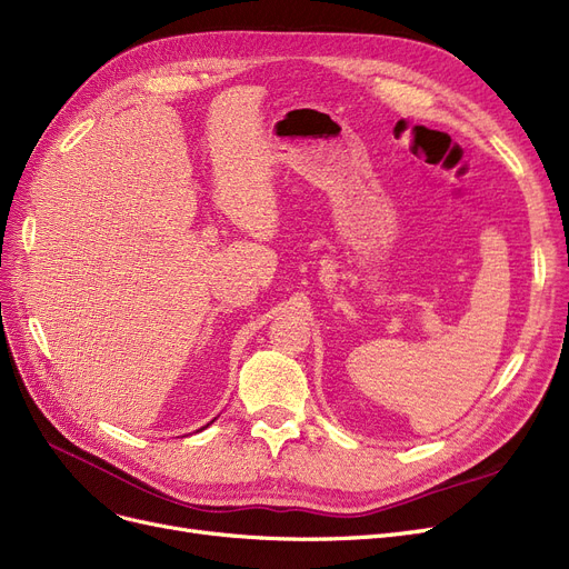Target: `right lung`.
Masks as SVG:
<instances>
[{
    "label": "right lung",
    "mask_w": 569,
    "mask_h": 569,
    "mask_svg": "<svg viewBox=\"0 0 569 569\" xmlns=\"http://www.w3.org/2000/svg\"><path fill=\"white\" fill-rule=\"evenodd\" d=\"M213 421H216V418H213ZM213 421H211V423H213ZM204 428H209V423H207V426H204ZM204 428H202V430H204Z\"/></svg>",
    "instance_id": "obj_1"
}]
</instances>
